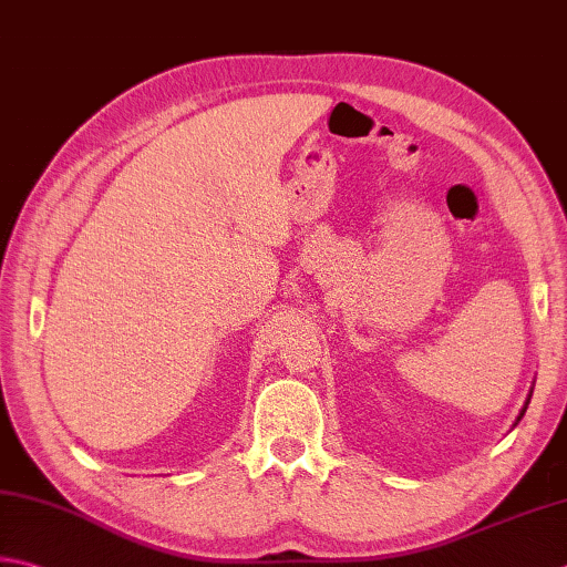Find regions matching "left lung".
Instances as JSON below:
<instances>
[{"mask_svg":"<svg viewBox=\"0 0 567 567\" xmlns=\"http://www.w3.org/2000/svg\"><path fill=\"white\" fill-rule=\"evenodd\" d=\"M534 383H536V381H534ZM530 395H534V388H530V391H528V395H526V403H524V408H520V410H518V415H516V423H514V427L518 425V420H520V417H524V413H526V408H528V403H530Z\"/></svg>","mask_w":567,"mask_h":567,"instance_id":"8db88e82","label":"left lung"}]
</instances>
